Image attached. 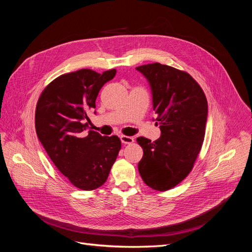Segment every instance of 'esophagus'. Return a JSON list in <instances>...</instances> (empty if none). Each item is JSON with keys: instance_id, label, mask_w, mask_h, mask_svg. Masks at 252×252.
I'll list each match as a JSON object with an SVG mask.
<instances>
[{"instance_id": "34e87169", "label": "esophagus", "mask_w": 252, "mask_h": 252, "mask_svg": "<svg viewBox=\"0 0 252 252\" xmlns=\"http://www.w3.org/2000/svg\"><path fill=\"white\" fill-rule=\"evenodd\" d=\"M121 141L123 144H132L133 143V138L132 136H128V135H121Z\"/></svg>"}]
</instances>
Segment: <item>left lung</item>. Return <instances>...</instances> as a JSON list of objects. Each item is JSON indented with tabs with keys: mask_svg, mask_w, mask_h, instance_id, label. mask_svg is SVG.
<instances>
[{
	"mask_svg": "<svg viewBox=\"0 0 252 252\" xmlns=\"http://www.w3.org/2000/svg\"><path fill=\"white\" fill-rule=\"evenodd\" d=\"M149 81L154 110L162 135L155 142L140 136L138 168L144 183L166 191L192 170L202 149L208 104L202 87L184 70L159 63L136 67Z\"/></svg>",
	"mask_w": 252,
	"mask_h": 252,
	"instance_id": "1",
	"label": "left lung"
}]
</instances>
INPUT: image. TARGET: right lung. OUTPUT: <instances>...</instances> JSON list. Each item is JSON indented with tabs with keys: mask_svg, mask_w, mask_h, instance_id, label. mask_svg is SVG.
<instances>
[{
	"mask_svg": "<svg viewBox=\"0 0 252 252\" xmlns=\"http://www.w3.org/2000/svg\"><path fill=\"white\" fill-rule=\"evenodd\" d=\"M116 73L80 69L62 74L44 88L36 103L37 138L61 173L82 190L104 184L122 147L118 135L85 133L98 91Z\"/></svg>",
	"mask_w": 252,
	"mask_h": 252,
	"instance_id": "obj_1",
	"label": "right lung"
}]
</instances>
